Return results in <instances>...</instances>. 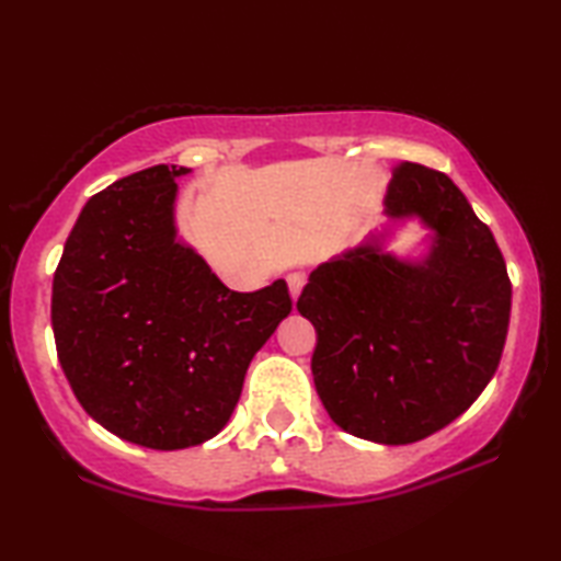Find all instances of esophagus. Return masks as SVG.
Returning <instances> with one entry per match:
<instances>
[{
  "label": "esophagus",
  "mask_w": 561,
  "mask_h": 561,
  "mask_svg": "<svg viewBox=\"0 0 561 561\" xmlns=\"http://www.w3.org/2000/svg\"><path fill=\"white\" fill-rule=\"evenodd\" d=\"M304 282H307V277H304L301 272H291L289 277H287V284H289V294H291V299H297L299 294H301V289H304Z\"/></svg>",
  "instance_id": "34e87169"
}]
</instances>
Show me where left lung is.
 Wrapping results in <instances>:
<instances>
[{
  "label": "left lung",
  "mask_w": 561,
  "mask_h": 561,
  "mask_svg": "<svg viewBox=\"0 0 561 561\" xmlns=\"http://www.w3.org/2000/svg\"><path fill=\"white\" fill-rule=\"evenodd\" d=\"M391 220L417 217L423 260L383 250V234L309 274L297 301L317 329V393L339 428L405 445L445 428L485 391L505 348L512 284L490 227L453 180L417 163L396 168Z\"/></svg>",
  "instance_id": "1"
}]
</instances>
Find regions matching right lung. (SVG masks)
I'll list each match as a JSON object with an SVG mask.
<instances>
[{"instance_id": "add662e5", "label": "right lung", "mask_w": 561, "mask_h": 561, "mask_svg": "<svg viewBox=\"0 0 561 561\" xmlns=\"http://www.w3.org/2000/svg\"><path fill=\"white\" fill-rule=\"evenodd\" d=\"M153 165L91 197L51 289L56 354L93 421L153 450L220 433L244 374L291 311L287 282L232 291L178 240L175 178Z\"/></svg>"}]
</instances>
